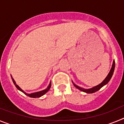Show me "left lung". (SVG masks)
Listing matches in <instances>:
<instances>
[{
	"label": "left lung",
	"mask_w": 124,
	"mask_h": 124,
	"mask_svg": "<svg viewBox=\"0 0 124 124\" xmlns=\"http://www.w3.org/2000/svg\"><path fill=\"white\" fill-rule=\"evenodd\" d=\"M114 69H115V61L114 60L113 63H112V68L111 69H110V71H109V74H107V76H106V78L104 79V80L101 83H100V84L97 85V86H94V87H92V88H90V89L83 88V87H79V86H77L76 84H74V83H73V81H72V82H73V85H74L76 88L78 89L79 90L81 91L84 92V93H87V94H92V93H95V92L97 91H99L101 87H102L103 86H105L106 84H107V83H109V81H110V79H111L112 76V75H113L114 71Z\"/></svg>",
	"instance_id": "1"
}]
</instances>
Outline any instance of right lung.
<instances>
[{
  "label": "right lung",
  "instance_id": "add662e5",
  "mask_svg": "<svg viewBox=\"0 0 124 124\" xmlns=\"http://www.w3.org/2000/svg\"><path fill=\"white\" fill-rule=\"evenodd\" d=\"M11 78H12V81H13V83H14V85L15 86V87H17V89H18L19 91H20L21 92H22L23 93H24V94H25V95H27V96H29L30 97H32V98H37V97H41L42 96H43L44 94H45L47 92L50 90V87H51V82H50V84H49V85H48V87H47L45 89H44V90L40 91H38V92H35V93H30V94H28V93H25L23 90H22V89L20 88V87L17 84H16V82L15 81V80L14 79V78H12V75H11Z\"/></svg>",
  "mask_w": 124,
  "mask_h": 124
}]
</instances>
